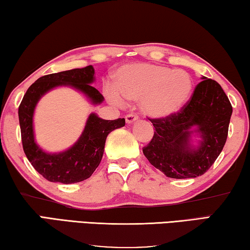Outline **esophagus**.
Wrapping results in <instances>:
<instances>
[{"instance_id":"34e87169","label":"esophagus","mask_w":250,"mask_h":250,"mask_svg":"<svg viewBox=\"0 0 250 250\" xmlns=\"http://www.w3.org/2000/svg\"><path fill=\"white\" fill-rule=\"evenodd\" d=\"M137 120H138V116L136 115V114H127V115L125 116V121L127 124H130V123H133Z\"/></svg>"}]
</instances>
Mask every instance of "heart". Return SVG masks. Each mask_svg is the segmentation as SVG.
Masks as SVG:
<instances>
[{"instance_id": "heart-1", "label": "heart", "mask_w": 250, "mask_h": 250, "mask_svg": "<svg viewBox=\"0 0 250 250\" xmlns=\"http://www.w3.org/2000/svg\"><path fill=\"white\" fill-rule=\"evenodd\" d=\"M193 81L183 70L152 63L130 64L117 73V85L106 86V95L116 105L124 99L142 100L143 109L154 117L173 115L188 103Z\"/></svg>"}]
</instances>
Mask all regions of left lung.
I'll return each mask as SVG.
<instances>
[{
    "instance_id": "left-lung-1",
    "label": "left lung",
    "mask_w": 250,
    "mask_h": 250,
    "mask_svg": "<svg viewBox=\"0 0 250 250\" xmlns=\"http://www.w3.org/2000/svg\"><path fill=\"white\" fill-rule=\"evenodd\" d=\"M202 79L180 111L168 117H148L155 133L143 152L169 178L202 176L215 163L226 143L233 107L215 80ZM194 125L203 137L198 148L189 145L190 128Z\"/></svg>"
}]
</instances>
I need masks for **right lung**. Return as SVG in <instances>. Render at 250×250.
<instances>
[{
	"label": "right lung",
	"mask_w": 250,
	"mask_h": 250,
	"mask_svg": "<svg viewBox=\"0 0 250 250\" xmlns=\"http://www.w3.org/2000/svg\"><path fill=\"white\" fill-rule=\"evenodd\" d=\"M93 81L94 69L92 65L47 74L35 81L21 100L19 120L23 149L35 170L48 181L70 185L90 178L102 159L107 135L125 125V118L106 121L92 113L81 137L68 150L51 155L36 145L33 115L38 100L56 86L70 85L84 93L93 104H100L104 98L90 84Z\"/></svg>",
	"instance_id": "right-lung-1"
}]
</instances>
